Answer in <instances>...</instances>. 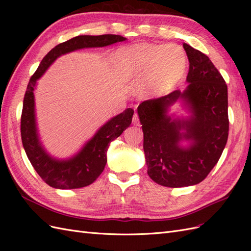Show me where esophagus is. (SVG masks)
<instances>
[{"label":"esophagus","mask_w":251,"mask_h":251,"mask_svg":"<svg viewBox=\"0 0 251 251\" xmlns=\"http://www.w3.org/2000/svg\"><path fill=\"white\" fill-rule=\"evenodd\" d=\"M133 124H134L135 126H139V118H138L137 114H134V116H133Z\"/></svg>","instance_id":"esophagus-1"}]
</instances>
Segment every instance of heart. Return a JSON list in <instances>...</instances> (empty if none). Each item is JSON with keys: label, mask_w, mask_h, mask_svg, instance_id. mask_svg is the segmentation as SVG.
<instances>
[{"label": "heart", "mask_w": 251, "mask_h": 251, "mask_svg": "<svg viewBox=\"0 0 251 251\" xmlns=\"http://www.w3.org/2000/svg\"><path fill=\"white\" fill-rule=\"evenodd\" d=\"M113 65L124 78L144 76L146 90L159 95L172 89L183 76L187 59L184 50L177 45L137 44L118 50Z\"/></svg>", "instance_id": "1"}]
</instances>
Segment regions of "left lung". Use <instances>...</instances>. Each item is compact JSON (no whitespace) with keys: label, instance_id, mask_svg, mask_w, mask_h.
<instances>
[{"label":"left lung","instance_id":"obj_1","mask_svg":"<svg viewBox=\"0 0 251 251\" xmlns=\"http://www.w3.org/2000/svg\"><path fill=\"white\" fill-rule=\"evenodd\" d=\"M183 48L189 62L186 89L146 100L137 108L148 175L166 187L200 183L219 161L228 138L225 80L207 55L187 44ZM179 100L189 117L168 115ZM183 141L189 146H182Z\"/></svg>","mask_w":251,"mask_h":251}]
</instances>
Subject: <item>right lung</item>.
<instances>
[{
    "instance_id": "obj_1",
    "label": "right lung",
    "mask_w": 251,
    "mask_h": 251,
    "mask_svg": "<svg viewBox=\"0 0 251 251\" xmlns=\"http://www.w3.org/2000/svg\"><path fill=\"white\" fill-rule=\"evenodd\" d=\"M126 39L121 35H78L58 44L47 53L29 80L23 102L21 136L26 155L40 177L48 185L59 189L80 188L100 177L107 164V151L111 141L123 134L132 123L134 110L128 108L100 127L78 153L68 159H56L45 150L37 132L34 90L36 81L60 55L85 48L105 47Z\"/></svg>"
}]
</instances>
